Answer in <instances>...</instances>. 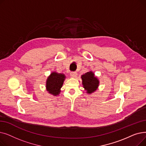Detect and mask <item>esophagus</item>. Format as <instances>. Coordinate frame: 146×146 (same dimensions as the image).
I'll return each mask as SVG.
<instances>
[{"mask_svg": "<svg viewBox=\"0 0 146 146\" xmlns=\"http://www.w3.org/2000/svg\"><path fill=\"white\" fill-rule=\"evenodd\" d=\"M77 73H76V72H71L70 73V76L72 78H76L77 77Z\"/></svg>", "mask_w": 146, "mask_h": 146, "instance_id": "1", "label": "esophagus"}]
</instances>
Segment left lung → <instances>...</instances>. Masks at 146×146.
I'll return each mask as SVG.
<instances>
[{
  "label": "left lung",
  "instance_id": "left-lung-1",
  "mask_svg": "<svg viewBox=\"0 0 146 146\" xmlns=\"http://www.w3.org/2000/svg\"><path fill=\"white\" fill-rule=\"evenodd\" d=\"M82 79V85L86 90V93L90 94L95 92L99 84V81L95 76L94 73L92 71L87 72L81 76Z\"/></svg>",
  "mask_w": 146,
  "mask_h": 146
}]
</instances>
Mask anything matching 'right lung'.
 I'll return each instance as SVG.
<instances>
[{
	"label": "right lung",
	"instance_id": "obj_1",
	"mask_svg": "<svg viewBox=\"0 0 146 146\" xmlns=\"http://www.w3.org/2000/svg\"><path fill=\"white\" fill-rule=\"evenodd\" d=\"M65 79L64 74L52 72L46 81V89L48 93L54 96L58 95Z\"/></svg>",
	"mask_w": 146,
	"mask_h": 146
}]
</instances>
